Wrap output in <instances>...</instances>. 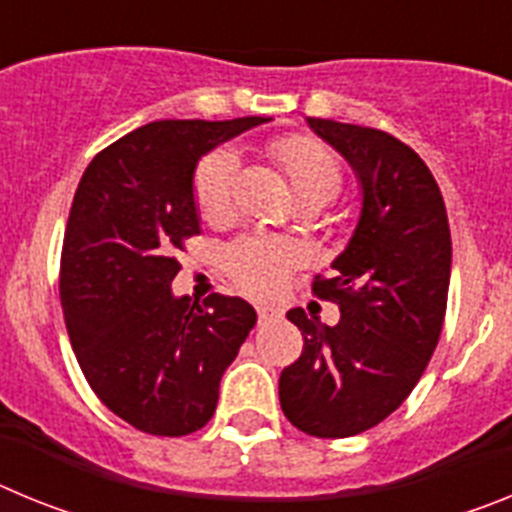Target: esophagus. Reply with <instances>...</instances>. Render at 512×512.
<instances>
[{"label": "esophagus", "mask_w": 512, "mask_h": 512, "mask_svg": "<svg viewBox=\"0 0 512 512\" xmlns=\"http://www.w3.org/2000/svg\"><path fill=\"white\" fill-rule=\"evenodd\" d=\"M282 312L277 310V307L271 305H259V320L261 323H271V320H277Z\"/></svg>", "instance_id": "34e87169"}]
</instances>
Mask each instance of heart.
Returning a JSON list of instances; mask_svg holds the SVG:
<instances>
[{"instance_id": "1", "label": "heart", "mask_w": 512, "mask_h": 512, "mask_svg": "<svg viewBox=\"0 0 512 512\" xmlns=\"http://www.w3.org/2000/svg\"><path fill=\"white\" fill-rule=\"evenodd\" d=\"M269 156L277 161V166L289 179L297 205L300 202L328 205L341 192V166L336 156L320 146L318 140L302 138V135L271 140ZM235 176H238V156L230 148L210 153L200 164L194 176V200L207 220H215L230 210ZM295 264L297 248L287 241L251 238L228 253L230 274L253 295H266L271 289H277Z\"/></svg>"}]
</instances>
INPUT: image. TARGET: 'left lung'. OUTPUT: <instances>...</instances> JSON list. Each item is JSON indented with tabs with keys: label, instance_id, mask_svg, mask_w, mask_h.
I'll return each mask as SVG.
<instances>
[{
	"label": "left lung",
	"instance_id": "obj_1",
	"mask_svg": "<svg viewBox=\"0 0 512 512\" xmlns=\"http://www.w3.org/2000/svg\"><path fill=\"white\" fill-rule=\"evenodd\" d=\"M307 128L354 171L359 217L330 264L338 277L312 284L341 320L287 312L305 348L279 377V402L300 431L348 438L395 413L431 361L449 297V217L413 148L348 122L307 117Z\"/></svg>",
	"mask_w": 512,
	"mask_h": 512
}]
</instances>
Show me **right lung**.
<instances>
[{
  "label": "right lung",
  "instance_id": "1",
  "mask_svg": "<svg viewBox=\"0 0 512 512\" xmlns=\"http://www.w3.org/2000/svg\"><path fill=\"white\" fill-rule=\"evenodd\" d=\"M271 117L158 120L104 148L81 176L61 253V305L94 395L153 436L212 418L220 379L256 325L241 297H176L174 259L202 230L194 174L225 140Z\"/></svg>",
  "mask_w": 512,
  "mask_h": 512
}]
</instances>
